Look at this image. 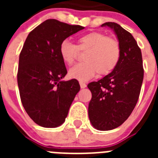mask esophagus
<instances>
[{
	"instance_id": "esophagus-1",
	"label": "esophagus",
	"mask_w": 158,
	"mask_h": 158,
	"mask_svg": "<svg viewBox=\"0 0 158 158\" xmlns=\"http://www.w3.org/2000/svg\"><path fill=\"white\" fill-rule=\"evenodd\" d=\"M79 84H80V86H81V89H85V88L86 87V84L85 83V82L80 81V82H79Z\"/></svg>"
}]
</instances>
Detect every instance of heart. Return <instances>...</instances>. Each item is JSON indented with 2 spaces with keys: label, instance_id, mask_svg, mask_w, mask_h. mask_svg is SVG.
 Returning a JSON list of instances; mask_svg holds the SVG:
<instances>
[{
  "label": "heart",
  "instance_id": "b5f03b06",
  "mask_svg": "<svg viewBox=\"0 0 158 158\" xmlns=\"http://www.w3.org/2000/svg\"><path fill=\"white\" fill-rule=\"evenodd\" d=\"M78 51H86L83 58L85 62L71 68L69 76L81 81L91 79L96 72L100 76L110 73L118 65L121 55L118 40L97 31L89 32L78 38L77 47L67 40L60 44V57L68 65L75 62Z\"/></svg>",
  "mask_w": 158,
  "mask_h": 158
}]
</instances>
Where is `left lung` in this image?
Instances as JSON below:
<instances>
[{"mask_svg": "<svg viewBox=\"0 0 158 158\" xmlns=\"http://www.w3.org/2000/svg\"><path fill=\"white\" fill-rule=\"evenodd\" d=\"M121 47L118 65L109 74L89 83V117L93 127L110 131L122 125L133 111L140 94L144 70L142 52L132 35L116 23L107 22Z\"/></svg>", "mask_w": 158, "mask_h": 158, "instance_id": "1", "label": "left lung"}]
</instances>
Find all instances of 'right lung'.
<instances>
[{"label": "right lung", "instance_id": "obj_1", "mask_svg": "<svg viewBox=\"0 0 158 158\" xmlns=\"http://www.w3.org/2000/svg\"><path fill=\"white\" fill-rule=\"evenodd\" d=\"M84 28L50 19L32 30L25 40L17 73L19 96L27 115L43 127L61 126L80 91L76 79L62 81L67 70L59 47Z\"/></svg>", "mask_w": 158, "mask_h": 158}]
</instances>
